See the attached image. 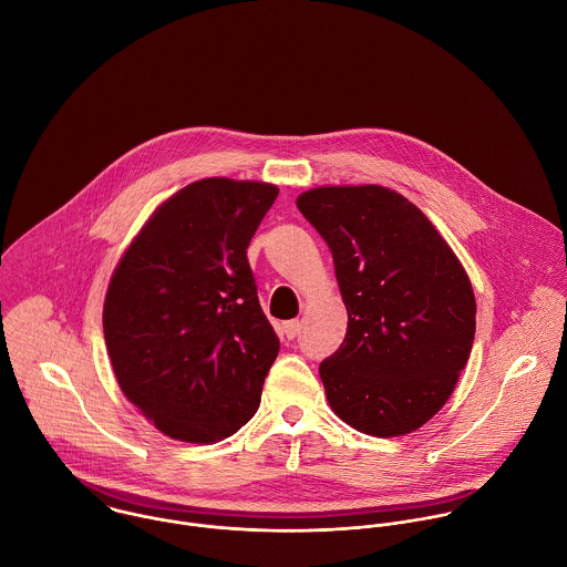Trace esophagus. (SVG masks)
<instances>
[{"instance_id":"34e87169","label":"esophagus","mask_w":567,"mask_h":567,"mask_svg":"<svg viewBox=\"0 0 567 567\" xmlns=\"http://www.w3.org/2000/svg\"><path fill=\"white\" fill-rule=\"evenodd\" d=\"M281 333L288 338V340H295L299 333H301V323L299 321H286L281 324Z\"/></svg>"}]
</instances>
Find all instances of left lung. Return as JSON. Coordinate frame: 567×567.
Returning a JSON list of instances; mask_svg holds the SVG:
<instances>
[{"label": "left lung", "mask_w": 567, "mask_h": 567, "mask_svg": "<svg viewBox=\"0 0 567 567\" xmlns=\"http://www.w3.org/2000/svg\"><path fill=\"white\" fill-rule=\"evenodd\" d=\"M297 207L331 250L349 315L342 344L319 367L327 402L364 434L421 427L472 353L476 299L465 268L423 212L389 187H317Z\"/></svg>", "instance_id": "8db88e82"}]
</instances>
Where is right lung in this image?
I'll use <instances>...</instances> for the list:
<instances>
[{
	"mask_svg": "<svg viewBox=\"0 0 567 567\" xmlns=\"http://www.w3.org/2000/svg\"><path fill=\"white\" fill-rule=\"evenodd\" d=\"M277 194L196 181L151 216L111 277L102 324L117 384L172 439L223 441L259 405L279 338L246 248Z\"/></svg>",
	"mask_w": 567,
	"mask_h": 567,
	"instance_id": "1",
	"label": "right lung"
}]
</instances>
